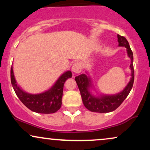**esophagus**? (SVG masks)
<instances>
[{
	"mask_svg": "<svg viewBox=\"0 0 150 150\" xmlns=\"http://www.w3.org/2000/svg\"><path fill=\"white\" fill-rule=\"evenodd\" d=\"M72 70L75 73H80L82 71V64L80 63H75L72 67Z\"/></svg>",
	"mask_w": 150,
	"mask_h": 150,
	"instance_id": "obj_1",
	"label": "esophagus"
}]
</instances>
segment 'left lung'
<instances>
[{
  "label": "left lung",
  "instance_id": "obj_1",
  "mask_svg": "<svg viewBox=\"0 0 150 150\" xmlns=\"http://www.w3.org/2000/svg\"><path fill=\"white\" fill-rule=\"evenodd\" d=\"M117 37H118V45L120 46H125L126 48L128 56L131 59V63L130 66L132 72L131 78L128 85L121 92L114 94V95H104L99 97H94L89 91V87L91 85V81L89 77L85 74H82L75 77V80L76 81L79 90L80 92L82 102L85 107L92 112L108 113L116 110L126 99L133 86L134 68L132 51L130 49L128 42L124 37L120 36L119 34H118Z\"/></svg>",
  "mask_w": 150,
  "mask_h": 150
}]
</instances>
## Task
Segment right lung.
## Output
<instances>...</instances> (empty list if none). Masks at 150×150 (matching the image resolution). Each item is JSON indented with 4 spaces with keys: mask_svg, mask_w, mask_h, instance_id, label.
Segmentation results:
<instances>
[{
    "mask_svg": "<svg viewBox=\"0 0 150 150\" xmlns=\"http://www.w3.org/2000/svg\"><path fill=\"white\" fill-rule=\"evenodd\" d=\"M71 77V72H65L49 91L39 94H30L24 92L18 87L13 74V67L10 69L11 83L16 95L29 109L40 113H53L60 109L62 104L64 83L67 79Z\"/></svg>",
    "mask_w": 150,
    "mask_h": 150,
    "instance_id": "1",
    "label": "right lung"
}]
</instances>
